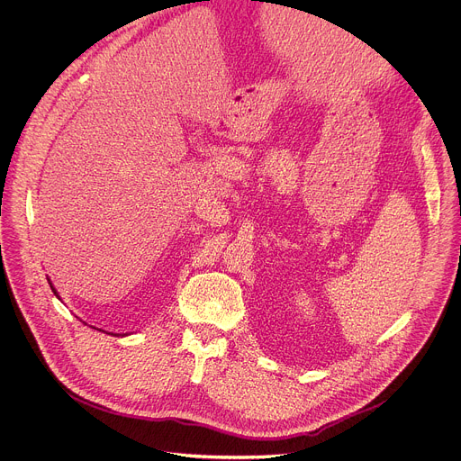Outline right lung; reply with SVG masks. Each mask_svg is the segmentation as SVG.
<instances>
[{
    "instance_id": "right-lung-1",
    "label": "right lung",
    "mask_w": 461,
    "mask_h": 461,
    "mask_svg": "<svg viewBox=\"0 0 461 461\" xmlns=\"http://www.w3.org/2000/svg\"><path fill=\"white\" fill-rule=\"evenodd\" d=\"M47 281H49V285H50V290H52V292H54V295H56V297H58V292H56V290H54V286H52V283H50V279H47ZM58 299H59V297H58ZM113 336H116V334H113ZM122 336H123V334H122Z\"/></svg>"
}]
</instances>
